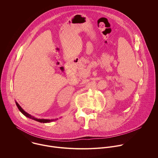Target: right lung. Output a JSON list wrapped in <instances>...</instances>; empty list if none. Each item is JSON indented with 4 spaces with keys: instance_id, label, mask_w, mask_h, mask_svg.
Wrapping results in <instances>:
<instances>
[{
    "instance_id": "add662e5",
    "label": "right lung",
    "mask_w": 158,
    "mask_h": 158,
    "mask_svg": "<svg viewBox=\"0 0 158 158\" xmlns=\"http://www.w3.org/2000/svg\"><path fill=\"white\" fill-rule=\"evenodd\" d=\"M15 103H16V105H17V108H19V110H20V111L24 115V116H25L26 117H27V118H30V119H34V120H35V121H38V122H40V123H50V122H52V121H55V120H56V119H58V118L57 119H39V118H35V117H34V116H31V114H28V113H27L26 111H25L22 108V107L19 105V103L15 101Z\"/></svg>"
}]
</instances>
